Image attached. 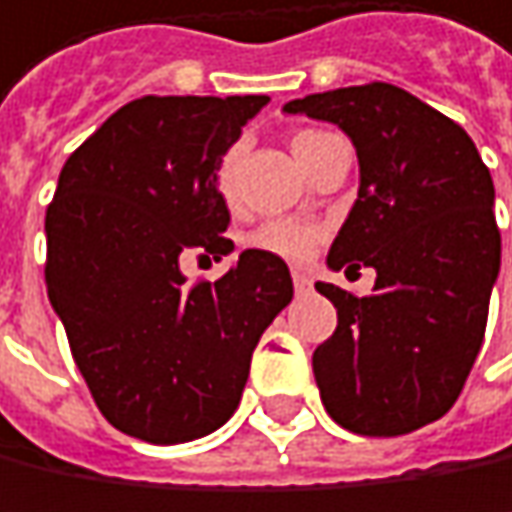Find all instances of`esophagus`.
<instances>
[{
	"instance_id": "esophagus-1",
	"label": "esophagus",
	"mask_w": 512,
	"mask_h": 512,
	"mask_svg": "<svg viewBox=\"0 0 512 512\" xmlns=\"http://www.w3.org/2000/svg\"><path fill=\"white\" fill-rule=\"evenodd\" d=\"M292 283H295V292H298V295H307V292L313 289V280H310L304 271H292Z\"/></svg>"
}]
</instances>
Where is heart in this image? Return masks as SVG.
I'll list each match as a JSON object with an SVG mask.
<instances>
[{"instance_id": "1", "label": "heart", "mask_w": 512, "mask_h": 512, "mask_svg": "<svg viewBox=\"0 0 512 512\" xmlns=\"http://www.w3.org/2000/svg\"><path fill=\"white\" fill-rule=\"evenodd\" d=\"M331 133L325 130H298L292 133V151L301 160V166H307V160L313 157V151L328 139ZM214 187L217 193L232 202L235 190H238V148H229L214 169ZM325 229L313 220L304 217H274L259 223L250 235H247V247L262 250L268 256L286 259V262H304L313 256V250L319 247Z\"/></svg>"}]
</instances>
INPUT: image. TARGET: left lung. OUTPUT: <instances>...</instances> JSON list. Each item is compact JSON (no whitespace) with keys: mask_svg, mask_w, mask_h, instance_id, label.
I'll return each instance as SVG.
<instances>
[{"mask_svg":"<svg viewBox=\"0 0 512 512\" xmlns=\"http://www.w3.org/2000/svg\"><path fill=\"white\" fill-rule=\"evenodd\" d=\"M334 122L361 163L358 199L328 265L376 268L373 295L316 289L337 331L313 352L328 414L358 435H405L450 411L486 334L501 268L495 187L471 136L399 86L367 83L289 101Z\"/></svg>","mask_w":512,"mask_h":512,"instance_id":"left-lung-1","label":"left lung"}]
</instances>
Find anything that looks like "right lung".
<instances>
[{
    "instance_id": "add662e5",
    "label": "right lung",
    "mask_w": 512,
    "mask_h": 512,
    "mask_svg": "<svg viewBox=\"0 0 512 512\" xmlns=\"http://www.w3.org/2000/svg\"><path fill=\"white\" fill-rule=\"evenodd\" d=\"M265 95L125 104L62 166L47 208V295L101 414L125 435L181 444L238 408L250 358L292 301L283 259L244 250L220 280L181 259L226 256L217 160Z\"/></svg>"
}]
</instances>
